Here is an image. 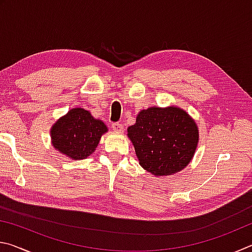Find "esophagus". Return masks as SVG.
<instances>
[{"instance_id": "obj_1", "label": "esophagus", "mask_w": 252, "mask_h": 252, "mask_svg": "<svg viewBox=\"0 0 252 252\" xmlns=\"http://www.w3.org/2000/svg\"><path fill=\"white\" fill-rule=\"evenodd\" d=\"M112 130L114 132H119V133H120V132L123 131V126L121 125V123H113Z\"/></svg>"}]
</instances>
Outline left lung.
<instances>
[{
    "instance_id": "8db88e82",
    "label": "left lung",
    "mask_w": 252,
    "mask_h": 252,
    "mask_svg": "<svg viewBox=\"0 0 252 252\" xmlns=\"http://www.w3.org/2000/svg\"><path fill=\"white\" fill-rule=\"evenodd\" d=\"M126 135L139 164L156 177L180 172L192 160L199 143L197 123L176 105L141 110Z\"/></svg>"
}]
</instances>
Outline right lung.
Segmentation results:
<instances>
[{"mask_svg": "<svg viewBox=\"0 0 252 252\" xmlns=\"http://www.w3.org/2000/svg\"><path fill=\"white\" fill-rule=\"evenodd\" d=\"M106 132L108 126L93 118L90 111L73 108L51 126V143L63 156L83 160L95 151L101 136Z\"/></svg>", "mask_w": 252, "mask_h": 252, "instance_id": "right-lung-1", "label": "right lung"}]
</instances>
